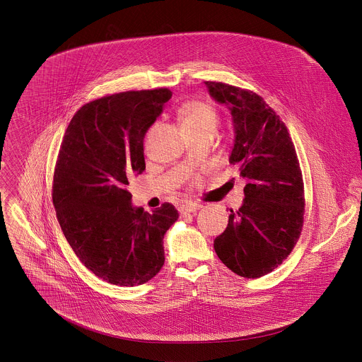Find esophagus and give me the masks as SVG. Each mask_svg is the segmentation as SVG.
I'll list each match as a JSON object with an SVG mask.
<instances>
[{
  "instance_id": "esophagus-1",
  "label": "esophagus",
  "mask_w": 362,
  "mask_h": 362,
  "mask_svg": "<svg viewBox=\"0 0 362 362\" xmlns=\"http://www.w3.org/2000/svg\"><path fill=\"white\" fill-rule=\"evenodd\" d=\"M199 207H201V205H199V204H197V202L185 201V202H182V204L180 205V211H181L182 214H187V213H192V211L198 210Z\"/></svg>"
}]
</instances>
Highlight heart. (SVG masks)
<instances>
[{"mask_svg":"<svg viewBox=\"0 0 362 362\" xmlns=\"http://www.w3.org/2000/svg\"><path fill=\"white\" fill-rule=\"evenodd\" d=\"M178 121L188 136L214 134L220 124V114L213 104L202 100H188L178 108Z\"/></svg>","mask_w":362,"mask_h":362,"instance_id":"1","label":"heart"}]
</instances>
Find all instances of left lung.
I'll return each mask as SVG.
<instances>
[{
	"label": "left lung",
	"instance_id": "8db88e82",
	"mask_svg": "<svg viewBox=\"0 0 362 362\" xmlns=\"http://www.w3.org/2000/svg\"><path fill=\"white\" fill-rule=\"evenodd\" d=\"M205 83L211 98L231 111L235 141L230 163L248 181L244 204L230 209L214 251L238 276L258 279L281 264L301 235L305 197L300 161L286 124L259 95L223 82Z\"/></svg>",
	"mask_w": 362,
	"mask_h": 362
}]
</instances>
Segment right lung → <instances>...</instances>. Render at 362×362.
I'll use <instances>...</instances> for the list:
<instances>
[{"label":"right lung","mask_w":362,"mask_h":362,"mask_svg":"<svg viewBox=\"0 0 362 362\" xmlns=\"http://www.w3.org/2000/svg\"><path fill=\"white\" fill-rule=\"evenodd\" d=\"M171 90L121 92L82 105L72 117L52 177V204L79 260L107 283L134 287L164 264L163 238L178 218L168 202L131 205L129 180L144 173V138Z\"/></svg>","instance_id":"add662e5"}]
</instances>
